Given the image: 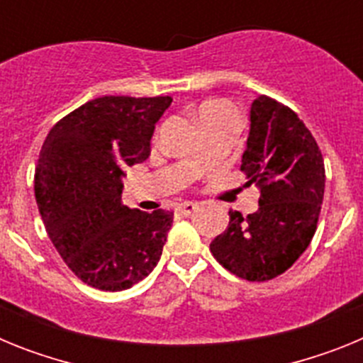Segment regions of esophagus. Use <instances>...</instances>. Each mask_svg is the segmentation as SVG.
<instances>
[{
	"label": "esophagus",
	"instance_id": "1",
	"mask_svg": "<svg viewBox=\"0 0 363 363\" xmlns=\"http://www.w3.org/2000/svg\"><path fill=\"white\" fill-rule=\"evenodd\" d=\"M196 209H198V203H194V201H184V203L178 207V213L184 214V216H189V214H192Z\"/></svg>",
	"mask_w": 363,
	"mask_h": 363
}]
</instances>
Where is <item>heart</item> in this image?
Segmentation results:
<instances>
[{"label":"heart","instance_id":"1","mask_svg":"<svg viewBox=\"0 0 363 363\" xmlns=\"http://www.w3.org/2000/svg\"><path fill=\"white\" fill-rule=\"evenodd\" d=\"M223 105H225V104H221V101H209V104H205L203 107L200 108V114H201V112H207V111H211V108L223 107Z\"/></svg>","mask_w":363,"mask_h":363}]
</instances>
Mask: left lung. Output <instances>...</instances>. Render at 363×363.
Masks as SVG:
<instances>
[{
    "label": "left lung",
    "mask_w": 363,
    "mask_h": 363,
    "mask_svg": "<svg viewBox=\"0 0 363 363\" xmlns=\"http://www.w3.org/2000/svg\"><path fill=\"white\" fill-rule=\"evenodd\" d=\"M242 169L259 189L258 211H229V227L211 242L227 271L249 281L280 277L303 255L316 230L325 189L318 143L296 112L258 96L249 112Z\"/></svg>",
    "instance_id": "left-lung-1"
}]
</instances>
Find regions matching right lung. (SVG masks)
I'll return each instance as SVG.
<instances>
[{
  "instance_id": "right-lung-1",
  "label": "right lung",
  "mask_w": 363,
  "mask_h": 363,
  "mask_svg": "<svg viewBox=\"0 0 363 363\" xmlns=\"http://www.w3.org/2000/svg\"><path fill=\"white\" fill-rule=\"evenodd\" d=\"M171 101L91 99L57 121L41 147L34 176L41 220L70 271L96 289H129L160 262L172 213L129 209L121 178L149 158L154 125Z\"/></svg>"
}]
</instances>
